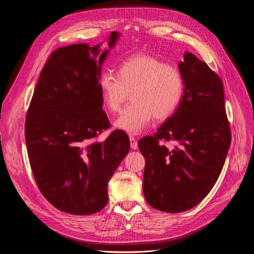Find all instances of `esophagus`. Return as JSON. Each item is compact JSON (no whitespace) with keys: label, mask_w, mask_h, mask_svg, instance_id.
<instances>
[{"label":"esophagus","mask_w":254,"mask_h":254,"mask_svg":"<svg viewBox=\"0 0 254 254\" xmlns=\"http://www.w3.org/2000/svg\"><path fill=\"white\" fill-rule=\"evenodd\" d=\"M129 141H130V146H131V148L132 149H137V142L135 140V137L130 136Z\"/></svg>","instance_id":"1"}]
</instances>
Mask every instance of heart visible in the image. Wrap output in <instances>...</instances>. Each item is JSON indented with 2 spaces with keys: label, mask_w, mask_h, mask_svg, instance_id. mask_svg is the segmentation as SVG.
I'll return each mask as SVG.
<instances>
[{
  "label": "heart",
  "mask_w": 254,
  "mask_h": 254,
  "mask_svg": "<svg viewBox=\"0 0 254 254\" xmlns=\"http://www.w3.org/2000/svg\"><path fill=\"white\" fill-rule=\"evenodd\" d=\"M103 104L117 112L132 92L131 106L114 121V127L129 134H139L152 118L165 120L178 108L184 82L178 68L149 55H135L124 61L118 76L104 72L98 78Z\"/></svg>",
  "instance_id": "b5f03b06"
}]
</instances>
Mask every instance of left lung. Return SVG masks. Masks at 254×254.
Listing matches in <instances>:
<instances>
[{"label":"left lung","instance_id":"obj_1","mask_svg":"<svg viewBox=\"0 0 254 254\" xmlns=\"http://www.w3.org/2000/svg\"><path fill=\"white\" fill-rule=\"evenodd\" d=\"M178 66L184 82L178 108L155 136L137 143L145 158L144 197L167 213L188 211L210 193L231 144L219 76L190 52ZM160 140L175 146L167 149Z\"/></svg>","mask_w":254,"mask_h":254}]
</instances>
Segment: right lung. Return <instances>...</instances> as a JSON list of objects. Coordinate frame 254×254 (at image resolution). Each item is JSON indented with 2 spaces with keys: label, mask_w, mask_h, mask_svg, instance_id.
I'll return each mask as SVG.
<instances>
[{
  "label": "right lung",
  "mask_w": 254,
  "mask_h": 254,
  "mask_svg": "<svg viewBox=\"0 0 254 254\" xmlns=\"http://www.w3.org/2000/svg\"><path fill=\"white\" fill-rule=\"evenodd\" d=\"M119 38V32L110 34L108 49L78 43L53 52L27 111L25 141L37 186L51 204L68 214L104 209L108 182L130 148L122 130L95 141L110 126L98 78Z\"/></svg>",
  "instance_id": "1"
}]
</instances>
